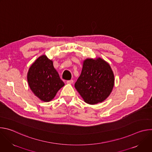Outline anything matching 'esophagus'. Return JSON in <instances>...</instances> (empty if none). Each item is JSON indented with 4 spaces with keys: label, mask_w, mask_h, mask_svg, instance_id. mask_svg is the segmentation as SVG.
Segmentation results:
<instances>
[{
    "label": "esophagus",
    "mask_w": 152,
    "mask_h": 152,
    "mask_svg": "<svg viewBox=\"0 0 152 152\" xmlns=\"http://www.w3.org/2000/svg\"><path fill=\"white\" fill-rule=\"evenodd\" d=\"M73 83V80H69L67 81V83L68 84H72Z\"/></svg>",
    "instance_id": "1"
}]
</instances>
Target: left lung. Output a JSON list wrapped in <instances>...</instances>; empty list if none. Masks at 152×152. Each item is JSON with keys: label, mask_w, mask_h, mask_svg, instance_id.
I'll use <instances>...</instances> for the list:
<instances>
[{"label": "left lung", "mask_w": 152, "mask_h": 152, "mask_svg": "<svg viewBox=\"0 0 152 152\" xmlns=\"http://www.w3.org/2000/svg\"><path fill=\"white\" fill-rule=\"evenodd\" d=\"M114 85V76L110 64L100 58L83 61L81 74L75 84L85 102L90 104L103 102Z\"/></svg>", "instance_id": "1"}]
</instances>
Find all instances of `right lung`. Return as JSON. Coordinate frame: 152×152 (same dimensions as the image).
<instances>
[{
	"mask_svg": "<svg viewBox=\"0 0 152 152\" xmlns=\"http://www.w3.org/2000/svg\"><path fill=\"white\" fill-rule=\"evenodd\" d=\"M28 82L34 94L43 102H49L64 86L58 73L55 69L53 61L46 55L39 56L30 67Z\"/></svg>",
	"mask_w": 152,
	"mask_h": 152,
	"instance_id": "right-lung-1",
	"label": "right lung"
}]
</instances>
